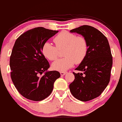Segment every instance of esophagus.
Instances as JSON below:
<instances>
[{"mask_svg":"<svg viewBox=\"0 0 122 122\" xmlns=\"http://www.w3.org/2000/svg\"><path fill=\"white\" fill-rule=\"evenodd\" d=\"M66 72H60V74H61V76L65 75L66 74Z\"/></svg>","mask_w":122,"mask_h":122,"instance_id":"1","label":"esophagus"}]
</instances>
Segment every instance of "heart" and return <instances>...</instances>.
<instances>
[{"mask_svg": "<svg viewBox=\"0 0 122 122\" xmlns=\"http://www.w3.org/2000/svg\"><path fill=\"white\" fill-rule=\"evenodd\" d=\"M56 46L46 42L42 47V53L50 61H54L58 57V50H63L64 58L59 59L52 64V68L60 72L67 71L74 65L75 62L81 63L88 51L87 40L83 36H77L73 33L62 31L54 39Z\"/></svg>", "mask_w": 122, "mask_h": 122, "instance_id": "heart-1", "label": "heart"}]
</instances>
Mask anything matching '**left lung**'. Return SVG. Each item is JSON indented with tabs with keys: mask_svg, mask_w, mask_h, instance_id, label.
I'll use <instances>...</instances> for the list:
<instances>
[{
	"mask_svg": "<svg viewBox=\"0 0 122 122\" xmlns=\"http://www.w3.org/2000/svg\"><path fill=\"white\" fill-rule=\"evenodd\" d=\"M87 40L88 51L83 61L73 72L75 80L69 85L73 97L88 101L101 94L110 81L112 57L108 39L100 30L89 25H82L70 30Z\"/></svg>",
	"mask_w": 122,
	"mask_h": 122,
	"instance_id": "obj_1",
	"label": "left lung"
}]
</instances>
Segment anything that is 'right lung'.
I'll list each match as a JSON object with an SVG mask.
<instances>
[{"label": "right lung", "instance_id": "right-lung-1", "mask_svg": "<svg viewBox=\"0 0 122 122\" xmlns=\"http://www.w3.org/2000/svg\"><path fill=\"white\" fill-rule=\"evenodd\" d=\"M58 32L35 28L16 40L10 58L11 78L25 98L35 101L47 98L53 91L55 81L60 77L58 71H47L50 65L42 53L44 44Z\"/></svg>", "mask_w": 122, "mask_h": 122}]
</instances>
